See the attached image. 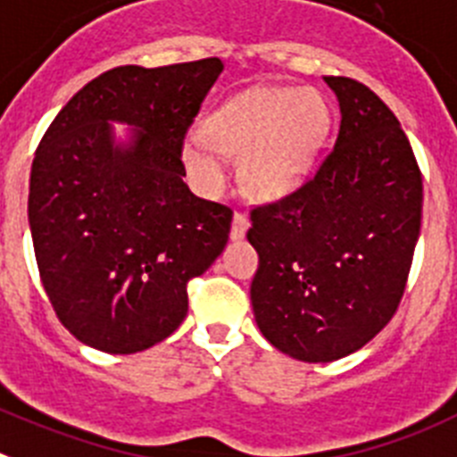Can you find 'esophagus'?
Wrapping results in <instances>:
<instances>
[{
    "label": "esophagus",
    "mask_w": 457,
    "mask_h": 457,
    "mask_svg": "<svg viewBox=\"0 0 457 457\" xmlns=\"http://www.w3.org/2000/svg\"><path fill=\"white\" fill-rule=\"evenodd\" d=\"M248 228H250V220L245 219V213L237 212V213H234V219H232V229H229V237H232L234 241H238V238L245 237Z\"/></svg>",
    "instance_id": "esophagus-1"
}]
</instances>
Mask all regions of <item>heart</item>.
Masks as SVG:
<instances>
[{
    "instance_id": "heart-1",
    "label": "heart",
    "mask_w": 457,
    "mask_h": 457,
    "mask_svg": "<svg viewBox=\"0 0 457 457\" xmlns=\"http://www.w3.org/2000/svg\"><path fill=\"white\" fill-rule=\"evenodd\" d=\"M330 104L314 88L257 86L204 118L184 138V162L207 188L223 184L219 152L241 157L238 178L248 195L278 200L305 182L330 131Z\"/></svg>"
}]
</instances>
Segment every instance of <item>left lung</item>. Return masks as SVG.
Masks as SVG:
<instances>
[{"mask_svg": "<svg viewBox=\"0 0 457 457\" xmlns=\"http://www.w3.org/2000/svg\"><path fill=\"white\" fill-rule=\"evenodd\" d=\"M339 100L335 147L285 198L250 212L254 320L278 351L332 361L396 314L421 228L423 182L401 122L369 86L323 77Z\"/></svg>", "mask_w": 457, "mask_h": 457, "instance_id": "left-lung-1", "label": "left lung"}]
</instances>
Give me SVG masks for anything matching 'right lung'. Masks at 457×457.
Instances as JSON below:
<instances>
[{
	"instance_id": "right-lung-1",
	"label": "right lung",
	"mask_w": 457,
	"mask_h": 457,
	"mask_svg": "<svg viewBox=\"0 0 457 457\" xmlns=\"http://www.w3.org/2000/svg\"><path fill=\"white\" fill-rule=\"evenodd\" d=\"M220 59L120 65L84 86L52 120L29 182L40 282L79 341L113 355L178 330L187 285L223 253L232 209L193 195L182 147ZM111 120L137 126L116 146Z\"/></svg>"
}]
</instances>
